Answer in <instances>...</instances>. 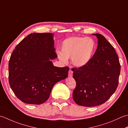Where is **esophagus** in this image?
<instances>
[{
    "instance_id": "1",
    "label": "esophagus",
    "mask_w": 128,
    "mask_h": 128,
    "mask_svg": "<svg viewBox=\"0 0 128 128\" xmlns=\"http://www.w3.org/2000/svg\"><path fill=\"white\" fill-rule=\"evenodd\" d=\"M73 75V71L71 70H70V71L68 72V76L69 77H72Z\"/></svg>"
}]
</instances>
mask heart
Returning <instances> with one entry per match:
<instances>
[{
    "mask_svg": "<svg viewBox=\"0 0 128 128\" xmlns=\"http://www.w3.org/2000/svg\"><path fill=\"white\" fill-rule=\"evenodd\" d=\"M96 43L93 38L74 36L68 38L62 42L59 55L61 61L66 62V58L71 57L72 63L77 67L85 66L89 62L94 53Z\"/></svg>",
    "mask_w": 128,
    "mask_h": 128,
    "instance_id": "1",
    "label": "heart"
}]
</instances>
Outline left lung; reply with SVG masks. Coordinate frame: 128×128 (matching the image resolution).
<instances>
[{
  "label": "left lung",
  "instance_id": "left-lung-1",
  "mask_svg": "<svg viewBox=\"0 0 128 128\" xmlns=\"http://www.w3.org/2000/svg\"><path fill=\"white\" fill-rule=\"evenodd\" d=\"M98 46L92 59L85 66L72 68L76 82L73 98L78 105L94 106L105 103L115 92L119 83L120 64L115 49L100 34Z\"/></svg>",
  "mask_w": 128,
  "mask_h": 128
}]
</instances>
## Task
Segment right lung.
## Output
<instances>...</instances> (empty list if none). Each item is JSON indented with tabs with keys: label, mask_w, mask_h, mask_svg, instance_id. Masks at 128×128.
<instances>
[{
	"label": "right lung",
	"mask_w": 128,
	"mask_h": 128,
	"mask_svg": "<svg viewBox=\"0 0 128 128\" xmlns=\"http://www.w3.org/2000/svg\"><path fill=\"white\" fill-rule=\"evenodd\" d=\"M54 34L33 33L16 46L9 62V82L22 102L41 104L49 98L54 86L68 77V67L54 66L57 55Z\"/></svg>",
	"instance_id": "right-lung-1"
}]
</instances>
